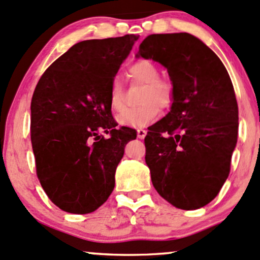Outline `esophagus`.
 Segmentation results:
<instances>
[{
    "instance_id": "34e87169",
    "label": "esophagus",
    "mask_w": 260,
    "mask_h": 260,
    "mask_svg": "<svg viewBox=\"0 0 260 260\" xmlns=\"http://www.w3.org/2000/svg\"><path fill=\"white\" fill-rule=\"evenodd\" d=\"M146 130H144V129H138V138L139 139H145V136H146Z\"/></svg>"
}]
</instances>
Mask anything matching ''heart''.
Instances as JSON below:
<instances>
[{
    "instance_id": "1",
    "label": "heart",
    "mask_w": 260,
    "mask_h": 260,
    "mask_svg": "<svg viewBox=\"0 0 260 260\" xmlns=\"http://www.w3.org/2000/svg\"><path fill=\"white\" fill-rule=\"evenodd\" d=\"M127 77L135 82L145 84L142 91V106L127 109L118 116L122 126H145L156 120L161 108H168L173 101V87L168 81L159 80V70L152 61L138 60L127 67ZM109 106L113 112L121 113L125 110L124 91L119 80H113L109 91Z\"/></svg>"
}]
</instances>
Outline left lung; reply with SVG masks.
Listing matches in <instances>:
<instances>
[{
	"instance_id": "left-lung-1",
	"label": "left lung",
	"mask_w": 260,
	"mask_h": 260,
	"mask_svg": "<svg viewBox=\"0 0 260 260\" xmlns=\"http://www.w3.org/2000/svg\"><path fill=\"white\" fill-rule=\"evenodd\" d=\"M136 57L165 66L173 86L171 110L145 138L152 184L178 209L203 208L226 182L237 144L238 106L229 72L189 33L148 36Z\"/></svg>"
}]
</instances>
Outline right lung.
Segmentation results:
<instances>
[{
  "instance_id": "right-lung-1",
  "label": "right lung",
  "mask_w": 260,
  "mask_h": 260,
  "mask_svg": "<svg viewBox=\"0 0 260 260\" xmlns=\"http://www.w3.org/2000/svg\"><path fill=\"white\" fill-rule=\"evenodd\" d=\"M138 39L127 34L75 44L37 84L30 104L37 176L63 211L83 215L103 205L114 189L125 146L136 139L134 129H115L109 91Z\"/></svg>"
}]
</instances>
